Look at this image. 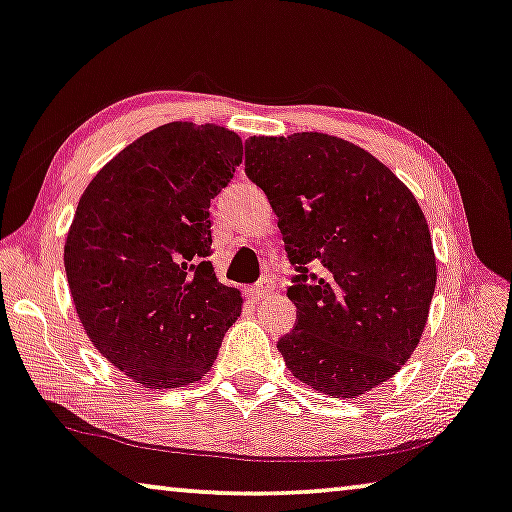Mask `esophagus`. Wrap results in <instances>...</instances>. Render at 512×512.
Instances as JSON below:
<instances>
[{
	"instance_id": "34e87169",
	"label": "esophagus",
	"mask_w": 512,
	"mask_h": 512,
	"mask_svg": "<svg viewBox=\"0 0 512 512\" xmlns=\"http://www.w3.org/2000/svg\"><path fill=\"white\" fill-rule=\"evenodd\" d=\"M272 293V286L267 281H263V283H258V286H254V288H249L247 290V297L251 302H261V300H265L267 295Z\"/></svg>"
}]
</instances>
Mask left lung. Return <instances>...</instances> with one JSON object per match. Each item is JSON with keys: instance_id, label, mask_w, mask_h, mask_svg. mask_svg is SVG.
I'll list each match as a JSON object with an SVG mask.
<instances>
[{"instance_id": "obj_1", "label": "left lung", "mask_w": 512, "mask_h": 512, "mask_svg": "<svg viewBox=\"0 0 512 512\" xmlns=\"http://www.w3.org/2000/svg\"><path fill=\"white\" fill-rule=\"evenodd\" d=\"M245 146V174L300 270L288 288L295 329L277 343L288 371L334 398L380 387L412 357L435 295L421 206L387 164L341 137L254 135Z\"/></svg>"}]
</instances>
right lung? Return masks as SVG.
<instances>
[{"label":"right lung","instance_id":"1","mask_svg":"<svg viewBox=\"0 0 512 512\" xmlns=\"http://www.w3.org/2000/svg\"><path fill=\"white\" fill-rule=\"evenodd\" d=\"M242 162L217 123H164L109 160L77 203L64 247L89 341L146 389L201 380L242 311L215 277L210 199Z\"/></svg>","mask_w":512,"mask_h":512}]
</instances>
